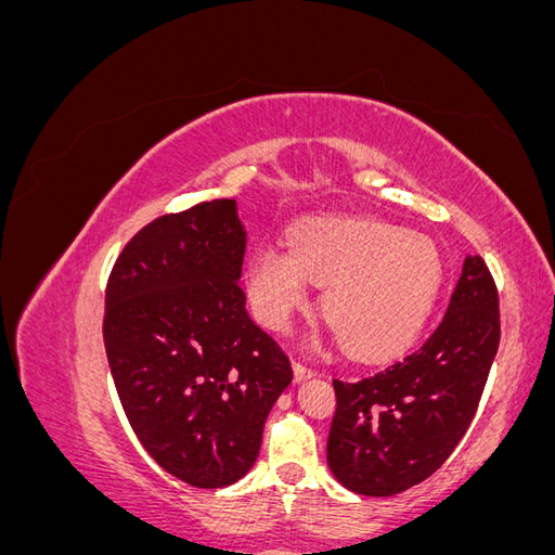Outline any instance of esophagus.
I'll return each instance as SVG.
<instances>
[{
  "mask_svg": "<svg viewBox=\"0 0 555 555\" xmlns=\"http://www.w3.org/2000/svg\"><path fill=\"white\" fill-rule=\"evenodd\" d=\"M314 375V371L312 367H308V365H304V363H298V361H294V379L296 382H304V379H310Z\"/></svg>",
  "mask_w": 555,
  "mask_h": 555,
  "instance_id": "34e87169",
  "label": "esophagus"
}]
</instances>
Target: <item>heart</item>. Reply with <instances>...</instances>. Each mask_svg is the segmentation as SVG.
<instances>
[{"mask_svg":"<svg viewBox=\"0 0 555 555\" xmlns=\"http://www.w3.org/2000/svg\"><path fill=\"white\" fill-rule=\"evenodd\" d=\"M326 284L322 314L349 357L384 361L424 331L444 282L430 238L386 222L312 220L294 229L292 249L268 243L247 261V294L266 326L284 328Z\"/></svg>","mask_w":555,"mask_h":555,"instance_id":"1","label":"heart"}]
</instances>
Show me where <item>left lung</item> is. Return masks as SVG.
Wrapping results in <instances>:
<instances>
[{
	"label": "left lung",
	"mask_w": 555,
	"mask_h": 555,
	"mask_svg": "<svg viewBox=\"0 0 555 555\" xmlns=\"http://www.w3.org/2000/svg\"><path fill=\"white\" fill-rule=\"evenodd\" d=\"M498 345L495 282L481 257H465L447 314L422 349L371 377L333 379V477L373 498L428 479L473 424Z\"/></svg>",
	"instance_id": "8db88e82"
}]
</instances>
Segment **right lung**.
<instances>
[{"instance_id":"1","label":"right lung","mask_w":555,"mask_h":555,"mask_svg":"<svg viewBox=\"0 0 555 555\" xmlns=\"http://www.w3.org/2000/svg\"><path fill=\"white\" fill-rule=\"evenodd\" d=\"M245 236L233 198L157 217L125 245L106 287L104 345L129 426L196 489L249 473L294 377L245 310Z\"/></svg>"}]
</instances>
